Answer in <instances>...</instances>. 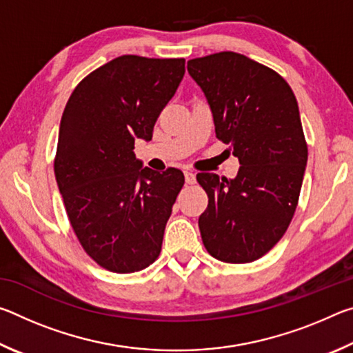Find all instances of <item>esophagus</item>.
Returning <instances> with one entry per match:
<instances>
[{"label": "esophagus", "mask_w": 353, "mask_h": 353, "mask_svg": "<svg viewBox=\"0 0 353 353\" xmlns=\"http://www.w3.org/2000/svg\"><path fill=\"white\" fill-rule=\"evenodd\" d=\"M185 182L190 185L196 182V174L193 171H185Z\"/></svg>", "instance_id": "obj_1"}]
</instances>
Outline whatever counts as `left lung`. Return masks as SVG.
Masks as SVG:
<instances>
[{
    "label": "left lung",
    "instance_id": "obj_1",
    "mask_svg": "<svg viewBox=\"0 0 353 353\" xmlns=\"http://www.w3.org/2000/svg\"><path fill=\"white\" fill-rule=\"evenodd\" d=\"M187 68L241 165L234 179L196 176L208 196L202 241L221 261L250 263L276 246L296 212L308 159L297 101L282 76L238 52L191 59Z\"/></svg>",
    "mask_w": 353,
    "mask_h": 353
}]
</instances>
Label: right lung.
Segmentation results:
<instances>
[{"label": "right lung", "instance_id": "right-lung-1", "mask_svg": "<svg viewBox=\"0 0 353 353\" xmlns=\"http://www.w3.org/2000/svg\"><path fill=\"white\" fill-rule=\"evenodd\" d=\"M185 74V59L119 56L71 93L59 128L56 181L85 252L112 272L141 271L162 250L183 172L143 166L135 140L152 139Z\"/></svg>", "mask_w": 353, "mask_h": 353}]
</instances>
